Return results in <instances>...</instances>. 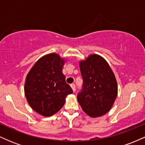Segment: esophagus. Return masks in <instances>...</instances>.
Wrapping results in <instances>:
<instances>
[{
	"mask_svg": "<svg viewBox=\"0 0 145 145\" xmlns=\"http://www.w3.org/2000/svg\"><path fill=\"white\" fill-rule=\"evenodd\" d=\"M71 89H72L73 91L75 92V91H76V85H75L74 84H71Z\"/></svg>",
	"mask_w": 145,
	"mask_h": 145,
	"instance_id": "esophagus-1",
	"label": "esophagus"
}]
</instances>
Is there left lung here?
<instances>
[{
    "instance_id": "1",
    "label": "left lung",
    "mask_w": 145,
    "mask_h": 145,
    "mask_svg": "<svg viewBox=\"0 0 145 145\" xmlns=\"http://www.w3.org/2000/svg\"><path fill=\"white\" fill-rule=\"evenodd\" d=\"M79 65L83 84L77 95L78 103L91 117L104 115L111 109L117 96L114 73L106 60L97 54H91Z\"/></svg>"
}]
</instances>
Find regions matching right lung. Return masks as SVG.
<instances>
[{
	"label": "right lung",
	"instance_id": "1",
	"mask_svg": "<svg viewBox=\"0 0 145 145\" xmlns=\"http://www.w3.org/2000/svg\"><path fill=\"white\" fill-rule=\"evenodd\" d=\"M63 59L55 53L35 63L28 74L24 93L30 106L41 115L50 116L61 109L66 96L73 93L63 74Z\"/></svg>",
	"mask_w": 145,
	"mask_h": 145
}]
</instances>
